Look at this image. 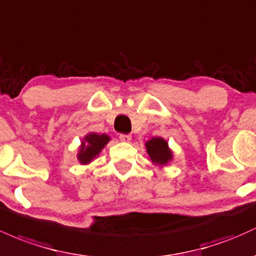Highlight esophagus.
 <instances>
[{"mask_svg":"<svg viewBox=\"0 0 256 256\" xmlns=\"http://www.w3.org/2000/svg\"><path fill=\"white\" fill-rule=\"evenodd\" d=\"M119 138L124 142H128V141H131V138H132V137H131V134H120Z\"/></svg>","mask_w":256,"mask_h":256,"instance_id":"obj_1","label":"esophagus"}]
</instances>
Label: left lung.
Wrapping results in <instances>:
<instances>
[{
	"instance_id": "obj_1",
	"label": "left lung",
	"mask_w": 256,
	"mask_h": 256,
	"mask_svg": "<svg viewBox=\"0 0 256 256\" xmlns=\"http://www.w3.org/2000/svg\"><path fill=\"white\" fill-rule=\"evenodd\" d=\"M147 153L150 156V160L156 164L165 165L172 159V153L168 147V142L160 137H154L146 143Z\"/></svg>"
}]
</instances>
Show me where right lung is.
Listing matches in <instances>:
<instances>
[{
  "instance_id": "obj_1",
  "label": "right lung",
  "mask_w": 256,
  "mask_h": 256,
  "mask_svg": "<svg viewBox=\"0 0 256 256\" xmlns=\"http://www.w3.org/2000/svg\"><path fill=\"white\" fill-rule=\"evenodd\" d=\"M109 136L106 134H90L85 137V141L81 143L80 152H78V159L81 164H88L91 160L100 154V152L104 148V146L109 142Z\"/></svg>"
}]
</instances>
